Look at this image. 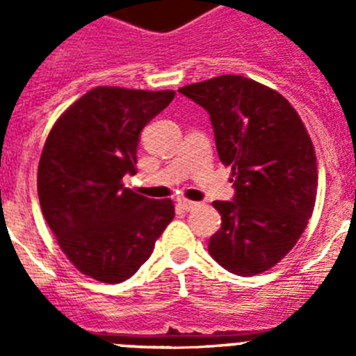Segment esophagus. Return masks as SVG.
<instances>
[{
	"instance_id": "34e87169",
	"label": "esophagus",
	"mask_w": 356,
	"mask_h": 356,
	"mask_svg": "<svg viewBox=\"0 0 356 356\" xmlns=\"http://www.w3.org/2000/svg\"><path fill=\"white\" fill-rule=\"evenodd\" d=\"M178 207H180L181 210H185V212H191V210L196 209L197 203H194V201H188V200H178Z\"/></svg>"
}]
</instances>
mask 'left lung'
Here are the masks:
<instances>
[{
    "instance_id": "left-lung-1",
    "label": "left lung",
    "mask_w": 356,
    "mask_h": 356,
    "mask_svg": "<svg viewBox=\"0 0 356 356\" xmlns=\"http://www.w3.org/2000/svg\"><path fill=\"white\" fill-rule=\"evenodd\" d=\"M180 92L209 112L217 155L232 168L234 200L212 203L221 228L210 257L234 275H260L294 248L312 216V140L291 103L250 78L222 74Z\"/></svg>"
}]
</instances>
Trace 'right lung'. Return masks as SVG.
Instances as JSON below:
<instances>
[{
    "label": "right lung",
    "instance_id": "right-lung-1",
    "mask_svg": "<svg viewBox=\"0 0 356 356\" xmlns=\"http://www.w3.org/2000/svg\"><path fill=\"white\" fill-rule=\"evenodd\" d=\"M175 90L96 87L49 131L37 172L46 222L78 271L103 284L137 273L175 217L171 200L124 187L137 172L140 131Z\"/></svg>",
    "mask_w": 356,
    "mask_h": 356
}]
</instances>
